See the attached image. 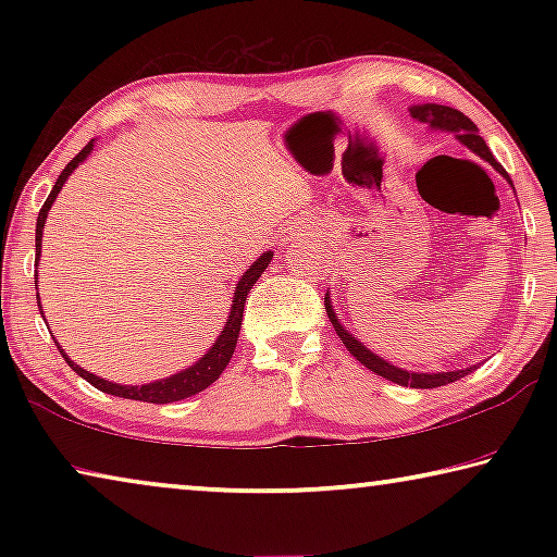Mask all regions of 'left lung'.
I'll list each match as a JSON object with an SVG mask.
<instances>
[{
  "label": "left lung",
  "mask_w": 557,
  "mask_h": 557,
  "mask_svg": "<svg viewBox=\"0 0 557 557\" xmlns=\"http://www.w3.org/2000/svg\"><path fill=\"white\" fill-rule=\"evenodd\" d=\"M410 115L418 120V122H425V125L435 127V129H445V132H455V137L459 139L461 145H467L471 152L479 154L482 159H486L488 164H492L498 174H504L508 178V174L504 172V166L496 162L494 154L488 152L486 143L479 135V129L474 122H471L465 112H459L455 108H447V106H435V102H428V106H414L410 108ZM508 184H511V178H508ZM326 301V314H329V322L334 324L338 338H342V344L348 348V354H351L356 361H361L366 369H371L373 373L383 375L385 381H393L398 385H410V388H440V385H447V383H455L459 379H465L467 373H471L476 369V366H471V369H459V371H447V373H414V371H403L398 366H393L388 361H383L381 356H375L373 351H369L361 342H356V336H351L346 332V329L338 324V319L334 314V307H332V299L329 295L324 297Z\"/></svg>",
  "instance_id": "left-lung-1"
}]
</instances>
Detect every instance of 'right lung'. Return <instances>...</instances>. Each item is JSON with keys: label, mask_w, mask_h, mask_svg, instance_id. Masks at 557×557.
<instances>
[{"label": "right lung", "mask_w": 557, "mask_h": 557, "mask_svg": "<svg viewBox=\"0 0 557 557\" xmlns=\"http://www.w3.org/2000/svg\"><path fill=\"white\" fill-rule=\"evenodd\" d=\"M92 143H96V139H90V143L83 147L69 164H65L61 176L55 178L49 199H46L44 206H41L39 219H36V265H39V258H41V235H44L46 215H49L55 196H59V191L65 184V178H69L73 174V169L78 166L83 159H86L92 152ZM270 260H272V252L270 250L262 252V256L248 268V272H245V275L238 280V287H235V292H233V307H231L228 322H225V329L221 332V336L215 338V344L203 354L201 361H196L194 366H188V369L169 375V379L147 383V385H120V383L102 381V379H98V375H92L86 369H81V366H75L71 358L63 354V348L59 346V342H55V338H53V342H55V346H59V351L65 358V363H69L71 369L81 375V379H86L90 385H96V388L102 391V393L117 395V398H129V400L157 403V405L191 398V395L201 393L203 388H209L213 381H219V375L223 373V369L228 366V361L233 358L235 344H238V334H240L243 312H245V297H248V292L252 289V285H256L258 277L262 275V272H265V268L270 265ZM36 282H39V272L34 275V285H36ZM39 309H41V299H39Z\"/></svg>", "instance_id": "right-lung-1"}]
</instances>
